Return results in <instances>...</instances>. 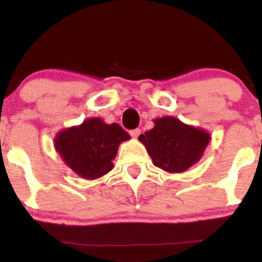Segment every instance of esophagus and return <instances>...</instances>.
<instances>
[{"mask_svg":"<svg viewBox=\"0 0 262 262\" xmlns=\"http://www.w3.org/2000/svg\"><path fill=\"white\" fill-rule=\"evenodd\" d=\"M140 133H141V130L139 128H137V129H133V130H130V135L133 138H138L140 135Z\"/></svg>","mask_w":262,"mask_h":262,"instance_id":"34e87169","label":"esophagus"}]
</instances>
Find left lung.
<instances>
[{"label":"left lung","instance_id":"left-lung-1","mask_svg":"<svg viewBox=\"0 0 262 262\" xmlns=\"http://www.w3.org/2000/svg\"><path fill=\"white\" fill-rule=\"evenodd\" d=\"M156 167L170 173L183 172L201 160L210 134L185 124L175 117L154 119V128L139 135Z\"/></svg>","mask_w":262,"mask_h":262}]
</instances>
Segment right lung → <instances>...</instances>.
<instances>
[{
    "instance_id": "obj_1",
    "label": "right lung",
    "mask_w": 262,
    "mask_h": 262,
    "mask_svg": "<svg viewBox=\"0 0 262 262\" xmlns=\"http://www.w3.org/2000/svg\"><path fill=\"white\" fill-rule=\"evenodd\" d=\"M130 135L117 123L107 124L98 117L60 130L54 146L66 166L85 180L100 179L113 169L119 144Z\"/></svg>"
}]
</instances>
